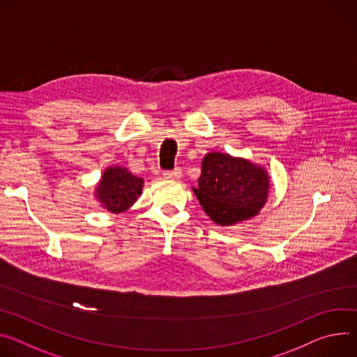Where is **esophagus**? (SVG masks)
<instances>
[{
    "label": "esophagus",
    "mask_w": 357,
    "mask_h": 357,
    "mask_svg": "<svg viewBox=\"0 0 357 357\" xmlns=\"http://www.w3.org/2000/svg\"><path fill=\"white\" fill-rule=\"evenodd\" d=\"M164 176H165V179H169V181H178L182 176V171H181V168H175L174 171L164 172Z\"/></svg>",
    "instance_id": "esophagus-1"
}]
</instances>
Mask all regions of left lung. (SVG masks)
<instances>
[{"instance_id": "1", "label": "left lung", "mask_w": 357, "mask_h": 357, "mask_svg": "<svg viewBox=\"0 0 357 357\" xmlns=\"http://www.w3.org/2000/svg\"><path fill=\"white\" fill-rule=\"evenodd\" d=\"M271 178L265 167L226 152H208L202 159L193 193L205 213L220 226L255 218L265 206Z\"/></svg>"}]
</instances>
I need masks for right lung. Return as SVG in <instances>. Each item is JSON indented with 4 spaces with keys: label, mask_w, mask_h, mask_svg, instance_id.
Here are the masks:
<instances>
[{
    "label": "right lung",
    "mask_w": 357,
    "mask_h": 357,
    "mask_svg": "<svg viewBox=\"0 0 357 357\" xmlns=\"http://www.w3.org/2000/svg\"><path fill=\"white\" fill-rule=\"evenodd\" d=\"M145 181L125 167L105 168L93 190L96 202L111 213H122L131 208L142 193Z\"/></svg>",
    "instance_id": "right-lung-1"
}]
</instances>
